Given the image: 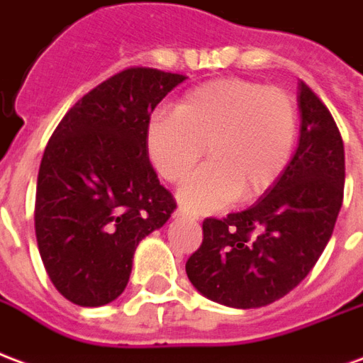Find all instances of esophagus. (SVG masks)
<instances>
[{"label": "esophagus", "mask_w": 363, "mask_h": 363, "mask_svg": "<svg viewBox=\"0 0 363 363\" xmlns=\"http://www.w3.org/2000/svg\"><path fill=\"white\" fill-rule=\"evenodd\" d=\"M174 216H178V218H187V216H191L189 213H185L184 208H178L176 213H174Z\"/></svg>", "instance_id": "obj_1"}]
</instances>
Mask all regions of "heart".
<instances>
[{"instance_id":"obj_1","label":"heart","mask_w":363,"mask_h":363,"mask_svg":"<svg viewBox=\"0 0 363 363\" xmlns=\"http://www.w3.org/2000/svg\"><path fill=\"white\" fill-rule=\"evenodd\" d=\"M298 108L279 86L245 79H218L185 92L174 113H158L147 127V152L156 172L178 184L207 147L211 162L185 179L179 205L189 213L220 211L238 195L265 193L290 162Z\"/></svg>"}]
</instances>
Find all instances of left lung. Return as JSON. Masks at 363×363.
Instances as JSON below:
<instances>
[{"label": "left lung", "instance_id": "8db88e82", "mask_svg": "<svg viewBox=\"0 0 363 363\" xmlns=\"http://www.w3.org/2000/svg\"><path fill=\"white\" fill-rule=\"evenodd\" d=\"M298 149L272 187L242 213L205 218L203 243L185 263L208 300L253 309L306 279L327 247L345 195V145L327 106L298 83Z\"/></svg>", "mask_w": 363, "mask_h": 363}]
</instances>
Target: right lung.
Segmentation results:
<instances>
[{"label": "right lung", "mask_w": 363, "mask_h": 363, "mask_svg": "<svg viewBox=\"0 0 363 363\" xmlns=\"http://www.w3.org/2000/svg\"><path fill=\"white\" fill-rule=\"evenodd\" d=\"M187 77L129 67L86 92L42 156L34 228L57 292L83 308L125 290L143 238L176 208L147 152L150 113Z\"/></svg>", "instance_id": "1"}]
</instances>
